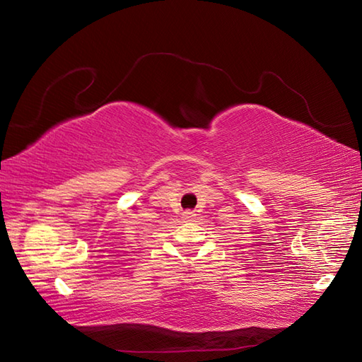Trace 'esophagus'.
<instances>
[{
  "label": "esophagus",
  "instance_id": "obj_1",
  "mask_svg": "<svg viewBox=\"0 0 362 362\" xmlns=\"http://www.w3.org/2000/svg\"><path fill=\"white\" fill-rule=\"evenodd\" d=\"M196 216L194 214V211H189V210H187V211H183V214H182V218H183V221H191Z\"/></svg>",
  "mask_w": 362,
  "mask_h": 362
}]
</instances>
